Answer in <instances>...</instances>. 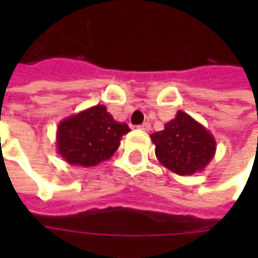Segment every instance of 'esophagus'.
I'll return each mask as SVG.
<instances>
[{"label":"esophagus","mask_w":258,"mask_h":258,"mask_svg":"<svg viewBox=\"0 0 258 258\" xmlns=\"http://www.w3.org/2000/svg\"><path fill=\"white\" fill-rule=\"evenodd\" d=\"M138 128L142 130V131H149V130H151V124H149V123H142L141 125H138Z\"/></svg>","instance_id":"34e87169"}]
</instances>
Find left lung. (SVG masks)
<instances>
[{"mask_svg": "<svg viewBox=\"0 0 258 258\" xmlns=\"http://www.w3.org/2000/svg\"><path fill=\"white\" fill-rule=\"evenodd\" d=\"M151 138L159 162L178 175L202 171L216 153V140L210 131L181 110Z\"/></svg>", "mask_w": 258, "mask_h": 258, "instance_id": "obj_1", "label": "left lung"}]
</instances>
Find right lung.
Here are the masks:
<instances>
[{"mask_svg":"<svg viewBox=\"0 0 258 258\" xmlns=\"http://www.w3.org/2000/svg\"><path fill=\"white\" fill-rule=\"evenodd\" d=\"M128 131L127 124L116 121L103 105H96L59 123L58 153L73 166H96L113 156Z\"/></svg>","mask_w":258,"mask_h":258,"instance_id":"obj_1","label":"right lung"}]
</instances>
